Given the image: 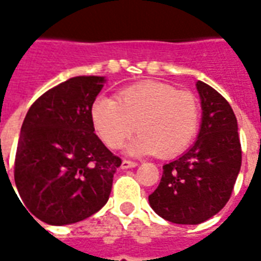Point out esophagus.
Wrapping results in <instances>:
<instances>
[{
  "instance_id": "esophagus-1",
  "label": "esophagus",
  "mask_w": 261,
  "mask_h": 261,
  "mask_svg": "<svg viewBox=\"0 0 261 261\" xmlns=\"http://www.w3.org/2000/svg\"><path fill=\"white\" fill-rule=\"evenodd\" d=\"M138 165V163H135V161H130V160H123L122 161V169H128V168H135Z\"/></svg>"
}]
</instances>
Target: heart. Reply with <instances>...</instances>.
Masks as SVG:
<instances>
[{
  "mask_svg": "<svg viewBox=\"0 0 261 261\" xmlns=\"http://www.w3.org/2000/svg\"><path fill=\"white\" fill-rule=\"evenodd\" d=\"M94 130L110 149H119L134 134L127 147L130 154L172 157L184 150L196 135L199 104L194 94L172 85L143 81L124 88L118 101L98 97L90 111Z\"/></svg>",
  "mask_w": 261,
  "mask_h": 261,
  "instance_id": "b5f03b06",
  "label": "heart"
}]
</instances>
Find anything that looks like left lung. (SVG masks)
Returning <instances> with one entry per match:
<instances>
[{
  "label": "left lung",
  "mask_w": 261,
  "mask_h": 261,
  "mask_svg": "<svg viewBox=\"0 0 261 261\" xmlns=\"http://www.w3.org/2000/svg\"><path fill=\"white\" fill-rule=\"evenodd\" d=\"M202 119L198 138L180 157L165 164L149 204L161 218L198 225L222 210L241 168L237 119L230 104L207 84L196 83Z\"/></svg>",
  "instance_id": "obj_1"
}]
</instances>
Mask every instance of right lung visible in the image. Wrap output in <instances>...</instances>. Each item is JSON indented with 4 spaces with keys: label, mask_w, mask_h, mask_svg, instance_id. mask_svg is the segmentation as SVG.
<instances>
[{
    "label": "right lung",
    "mask_w": 261,
    "mask_h": 261,
    "mask_svg": "<svg viewBox=\"0 0 261 261\" xmlns=\"http://www.w3.org/2000/svg\"><path fill=\"white\" fill-rule=\"evenodd\" d=\"M106 81L98 75L73 77L47 90L27 112L14 182L31 217L54 226L71 225L108 202L122 160L94 134L90 116Z\"/></svg>",
    "instance_id": "right-lung-1"
}]
</instances>
